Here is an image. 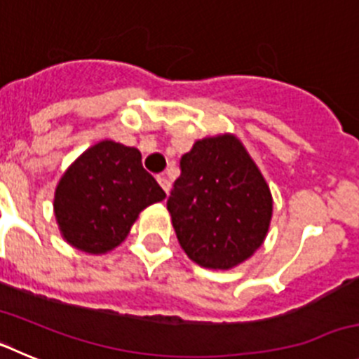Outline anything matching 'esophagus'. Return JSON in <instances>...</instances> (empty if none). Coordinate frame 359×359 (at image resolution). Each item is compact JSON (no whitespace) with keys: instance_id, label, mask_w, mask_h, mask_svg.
I'll use <instances>...</instances> for the list:
<instances>
[{"instance_id":"34e87169","label":"esophagus","mask_w":359,"mask_h":359,"mask_svg":"<svg viewBox=\"0 0 359 359\" xmlns=\"http://www.w3.org/2000/svg\"><path fill=\"white\" fill-rule=\"evenodd\" d=\"M156 180H158V183H160V185H161V189H163L165 192H169V190H170V182H169V180H167V176H165V174H161V176H158Z\"/></svg>"}]
</instances>
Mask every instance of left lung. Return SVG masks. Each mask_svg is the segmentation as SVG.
<instances>
[{"label": "left lung", "instance_id": "8db88e82", "mask_svg": "<svg viewBox=\"0 0 359 359\" xmlns=\"http://www.w3.org/2000/svg\"><path fill=\"white\" fill-rule=\"evenodd\" d=\"M167 208L182 248L203 268L230 269L253 255L271 221V194L236 136L196 142L180 160Z\"/></svg>", "mask_w": 359, "mask_h": 359}]
</instances>
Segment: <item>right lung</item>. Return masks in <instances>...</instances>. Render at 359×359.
<instances>
[{
	"instance_id": "add662e5",
	"label": "right lung",
	"mask_w": 359,
	"mask_h": 359,
	"mask_svg": "<svg viewBox=\"0 0 359 359\" xmlns=\"http://www.w3.org/2000/svg\"><path fill=\"white\" fill-rule=\"evenodd\" d=\"M163 198L138 149L104 140L69 165L57 185L53 208L72 246L106 253L128 237L145 207Z\"/></svg>"
}]
</instances>
